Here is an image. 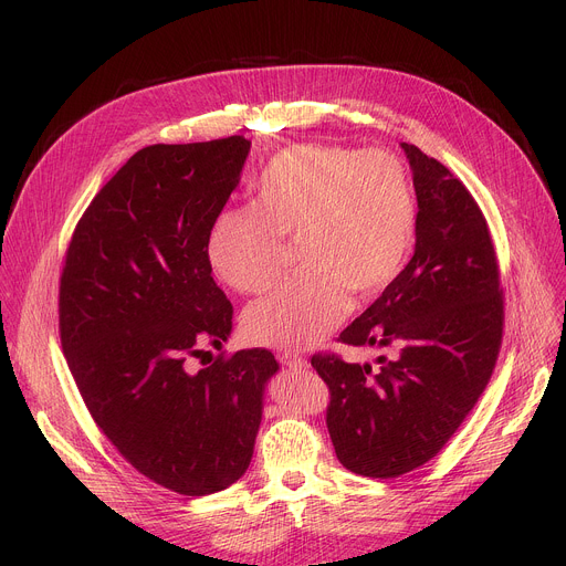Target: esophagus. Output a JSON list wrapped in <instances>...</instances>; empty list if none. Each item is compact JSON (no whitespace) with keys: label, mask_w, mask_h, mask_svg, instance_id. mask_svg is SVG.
I'll return each mask as SVG.
<instances>
[{"label":"esophagus","mask_w":566,"mask_h":566,"mask_svg":"<svg viewBox=\"0 0 566 566\" xmlns=\"http://www.w3.org/2000/svg\"><path fill=\"white\" fill-rule=\"evenodd\" d=\"M277 358H280V363H282L284 367H289V369H295V371L306 367V360H304L302 356H297V354H286V352H284V354H280Z\"/></svg>","instance_id":"obj_1"}]
</instances>
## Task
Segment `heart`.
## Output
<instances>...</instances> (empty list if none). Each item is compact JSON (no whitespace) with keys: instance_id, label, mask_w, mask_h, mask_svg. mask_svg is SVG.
Segmentation results:
<instances>
[{"instance_id":"1","label":"heart","mask_w":566,"mask_h":566,"mask_svg":"<svg viewBox=\"0 0 566 566\" xmlns=\"http://www.w3.org/2000/svg\"><path fill=\"white\" fill-rule=\"evenodd\" d=\"M253 208L223 210L208 232L221 282L262 293L284 271V239L302 271L255 302L247 336L275 349L325 338L349 308L406 266L417 234V197L402 160L382 149L302 143L277 151L253 184Z\"/></svg>"}]
</instances>
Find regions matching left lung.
Instances as JSON below:
<instances>
[{
    "mask_svg": "<svg viewBox=\"0 0 566 566\" xmlns=\"http://www.w3.org/2000/svg\"><path fill=\"white\" fill-rule=\"evenodd\" d=\"M400 147L419 203L415 255L338 338L391 356L311 358L332 391L338 461L376 479L406 474L448 443L491 380L504 329L497 255L476 201L437 158Z\"/></svg>",
    "mask_w": 566,
    "mask_h": 566,
    "instance_id": "1",
    "label": "left lung"
}]
</instances>
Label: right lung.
Returning <instances> with one entry per match:
<instances>
[{"label":"right lung","mask_w":566,"mask_h":566,"mask_svg":"<svg viewBox=\"0 0 566 566\" xmlns=\"http://www.w3.org/2000/svg\"><path fill=\"white\" fill-rule=\"evenodd\" d=\"M249 151L244 136L143 147L77 221L60 277V340L87 410L140 474L188 497L247 472L280 369L269 349L188 369L232 332L208 232Z\"/></svg>","instance_id":"obj_1"}]
</instances>
